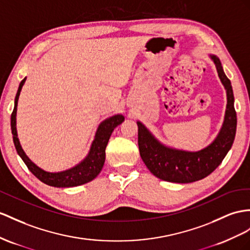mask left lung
<instances>
[{
	"instance_id": "obj_1",
	"label": "left lung",
	"mask_w": 250,
	"mask_h": 250,
	"mask_svg": "<svg viewBox=\"0 0 250 250\" xmlns=\"http://www.w3.org/2000/svg\"><path fill=\"white\" fill-rule=\"evenodd\" d=\"M217 75L226 91L227 104L223 125L216 137L198 151H186L165 145L153 135L143 123L137 121L140 157L146 168L159 180L187 184L203 180L219 167L231 149L236 131L234 97L230 80L227 78L220 59L209 55Z\"/></svg>"
}]
</instances>
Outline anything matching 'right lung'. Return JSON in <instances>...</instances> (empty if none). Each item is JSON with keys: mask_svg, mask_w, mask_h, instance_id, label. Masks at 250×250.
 Here are the masks:
<instances>
[{"mask_svg": "<svg viewBox=\"0 0 250 250\" xmlns=\"http://www.w3.org/2000/svg\"><path fill=\"white\" fill-rule=\"evenodd\" d=\"M26 81V77L20 82L18 87V92L15 98V107L11 114L10 118V125H11V133L12 139L18 152L25 165L27 166L29 171L33 173L37 178H39L41 182L57 188H69L80 186L84 185L88 182L93 181L94 178L97 177L102 170V167L104 165L105 161V148L108 143L114 129L118 126L120 124L125 121V116L123 114H116L113 116L104 119L99 124L97 130H96L94 140L92 142L91 146H89L88 153L86 156L82 159L80 163L75 165L74 167L59 171V172H48L40 168L37 166L31 159L26 155L24 152L20 140L18 137L17 131V110H18V101L22 87Z\"/></svg>", "mask_w": 250, "mask_h": 250, "instance_id": "1", "label": "right lung"}]
</instances>
